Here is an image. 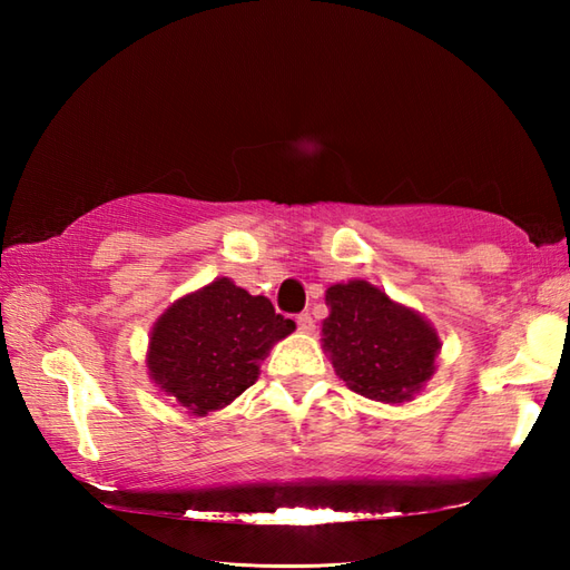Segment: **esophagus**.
Instances as JSON below:
<instances>
[{"instance_id":"1","label":"esophagus","mask_w":570,"mask_h":570,"mask_svg":"<svg viewBox=\"0 0 570 570\" xmlns=\"http://www.w3.org/2000/svg\"><path fill=\"white\" fill-rule=\"evenodd\" d=\"M296 325H298L301 333H313V331H316V323H313V318L308 316V313H301V316L296 318Z\"/></svg>"}]
</instances>
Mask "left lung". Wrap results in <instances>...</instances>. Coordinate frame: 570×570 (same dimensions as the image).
Masks as SVG:
<instances>
[{
  "instance_id": "left-lung-1",
  "label": "left lung",
  "mask_w": 570,
  "mask_h": 570,
  "mask_svg": "<svg viewBox=\"0 0 570 570\" xmlns=\"http://www.w3.org/2000/svg\"><path fill=\"white\" fill-rule=\"evenodd\" d=\"M325 306L321 343L347 390L382 404L414 402L441 353L431 321L367 278L328 286Z\"/></svg>"
}]
</instances>
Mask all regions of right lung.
<instances>
[{
  "label": "right lung",
  "instance_id": "right-lung-1",
  "mask_svg": "<svg viewBox=\"0 0 570 570\" xmlns=\"http://www.w3.org/2000/svg\"><path fill=\"white\" fill-rule=\"evenodd\" d=\"M294 328L269 298L217 276L156 318L147 347L149 380L190 416H208L257 382L259 362Z\"/></svg>",
  "mask_w": 570,
  "mask_h": 570
}]
</instances>
